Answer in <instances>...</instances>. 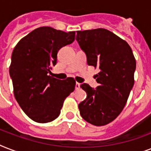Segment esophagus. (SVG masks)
<instances>
[{
	"label": "esophagus",
	"mask_w": 151,
	"mask_h": 151,
	"mask_svg": "<svg viewBox=\"0 0 151 151\" xmlns=\"http://www.w3.org/2000/svg\"><path fill=\"white\" fill-rule=\"evenodd\" d=\"M80 86H81V84H80V83L76 82L75 89H76V90H79V89H80Z\"/></svg>",
	"instance_id": "esophagus-1"
}]
</instances>
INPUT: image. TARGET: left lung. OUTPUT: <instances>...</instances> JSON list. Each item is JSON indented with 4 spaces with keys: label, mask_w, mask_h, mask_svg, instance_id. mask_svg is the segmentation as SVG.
Instances as JSON below:
<instances>
[{
    "label": "left lung",
    "mask_w": 151,
    "mask_h": 151,
    "mask_svg": "<svg viewBox=\"0 0 151 151\" xmlns=\"http://www.w3.org/2000/svg\"><path fill=\"white\" fill-rule=\"evenodd\" d=\"M76 40L87 57L88 66L98 68L93 88H81L87 97L78 105L81 116L90 124L102 126L113 122L124 107L134 85L136 63L126 41L103 28L77 31Z\"/></svg>",
    "instance_id": "1"
}]
</instances>
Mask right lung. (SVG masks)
I'll list each match as a JSON object with an SVG mask.
<instances>
[{
    "instance_id": "1",
    "label": "right lung",
    "mask_w": 151,
    "mask_h": 151,
    "mask_svg": "<svg viewBox=\"0 0 151 151\" xmlns=\"http://www.w3.org/2000/svg\"><path fill=\"white\" fill-rule=\"evenodd\" d=\"M75 39V32L39 27L21 39L12 54L9 74L14 96L22 110L38 123L59 117L66 97L73 92V78L59 80L52 76L58 51Z\"/></svg>"
}]
</instances>
